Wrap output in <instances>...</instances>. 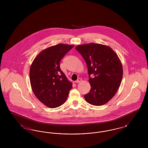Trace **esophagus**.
<instances>
[{
    "instance_id": "1",
    "label": "esophagus",
    "mask_w": 148,
    "mask_h": 148,
    "mask_svg": "<svg viewBox=\"0 0 148 148\" xmlns=\"http://www.w3.org/2000/svg\"><path fill=\"white\" fill-rule=\"evenodd\" d=\"M82 79L81 78H78L77 80L75 81V83H80V82H82Z\"/></svg>"
}]
</instances>
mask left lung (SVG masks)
<instances>
[{
	"label": "left lung",
	"instance_id": "obj_1",
	"mask_svg": "<svg viewBox=\"0 0 148 148\" xmlns=\"http://www.w3.org/2000/svg\"><path fill=\"white\" fill-rule=\"evenodd\" d=\"M75 49L84 58L88 70L90 92L85 100L93 106L104 105L116 94L123 77V67L112 48L104 45L90 43Z\"/></svg>",
	"mask_w": 148,
	"mask_h": 148
}]
</instances>
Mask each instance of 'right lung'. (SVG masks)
<instances>
[{
  "label": "right lung",
  "mask_w": 148,
  "mask_h": 148,
  "mask_svg": "<svg viewBox=\"0 0 148 148\" xmlns=\"http://www.w3.org/2000/svg\"><path fill=\"white\" fill-rule=\"evenodd\" d=\"M74 45L59 44L40 52L32 64L29 77L33 92L44 105L55 108L66 101L72 84L60 62Z\"/></svg>",
  "instance_id": "right-lung-1"
}]
</instances>
